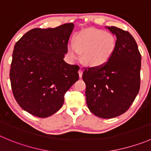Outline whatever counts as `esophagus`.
Segmentation results:
<instances>
[{"instance_id":"obj_1","label":"esophagus","mask_w":151,"mask_h":151,"mask_svg":"<svg viewBox=\"0 0 151 151\" xmlns=\"http://www.w3.org/2000/svg\"><path fill=\"white\" fill-rule=\"evenodd\" d=\"M79 76H80V77H82V76H83V69L82 68L79 70Z\"/></svg>"}]
</instances>
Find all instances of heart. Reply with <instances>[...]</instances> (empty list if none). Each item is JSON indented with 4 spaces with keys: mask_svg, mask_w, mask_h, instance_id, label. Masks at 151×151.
Instances as JSON below:
<instances>
[{
    "mask_svg": "<svg viewBox=\"0 0 151 151\" xmlns=\"http://www.w3.org/2000/svg\"><path fill=\"white\" fill-rule=\"evenodd\" d=\"M116 48V39L111 33L94 29L79 32L73 43L68 45V54L72 59H77L81 54L83 62L88 66L96 68L106 63Z\"/></svg>",
    "mask_w": 151,
    "mask_h": 151,
    "instance_id": "obj_1",
    "label": "heart"
}]
</instances>
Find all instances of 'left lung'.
<instances>
[{
  "mask_svg": "<svg viewBox=\"0 0 151 151\" xmlns=\"http://www.w3.org/2000/svg\"><path fill=\"white\" fill-rule=\"evenodd\" d=\"M108 29L116 35V48L109 60L96 68H84L83 80L91 112L103 119L126 112L140 88L141 54L128 31Z\"/></svg>",
  "mask_w": 151,
  "mask_h": 151,
  "instance_id": "1",
  "label": "left lung"
}]
</instances>
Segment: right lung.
Here are the masks:
<instances>
[{
    "label": "right lung",
    "instance_id": "add662e5",
    "mask_svg": "<svg viewBox=\"0 0 151 151\" xmlns=\"http://www.w3.org/2000/svg\"><path fill=\"white\" fill-rule=\"evenodd\" d=\"M71 23L56 28H35L15 43L9 78L18 105L31 114L46 118L56 113L64 95L79 80L77 65L63 60Z\"/></svg>",
    "mask_w": 151,
    "mask_h": 151
}]
</instances>
